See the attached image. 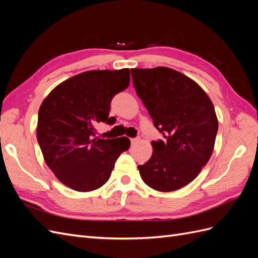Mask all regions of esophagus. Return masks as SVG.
Returning <instances> with one entry per match:
<instances>
[{
  "label": "esophagus",
  "mask_w": 258,
  "mask_h": 258,
  "mask_svg": "<svg viewBox=\"0 0 258 258\" xmlns=\"http://www.w3.org/2000/svg\"><path fill=\"white\" fill-rule=\"evenodd\" d=\"M140 140V138H134V139H130L131 141V144H136L138 141Z\"/></svg>",
  "instance_id": "34e87169"
}]
</instances>
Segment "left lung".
<instances>
[{
	"label": "left lung",
	"mask_w": 258,
	"mask_h": 258,
	"mask_svg": "<svg viewBox=\"0 0 258 258\" xmlns=\"http://www.w3.org/2000/svg\"><path fill=\"white\" fill-rule=\"evenodd\" d=\"M131 76L154 126L167 139L152 142V157L138 166L140 174L155 190H177L198 176L213 153L214 105L196 82L173 69H132Z\"/></svg>",
	"instance_id": "1"
}]
</instances>
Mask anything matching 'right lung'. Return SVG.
<instances>
[{"instance_id":"obj_1","label":"right lung","mask_w":258,"mask_h":258,"mask_svg":"<svg viewBox=\"0 0 258 258\" xmlns=\"http://www.w3.org/2000/svg\"><path fill=\"white\" fill-rule=\"evenodd\" d=\"M129 83V69L93 70L60 83L44 99L36 138L46 165L62 184L85 192L108 181L130 140L100 139L96 128L115 122L108 117L111 101Z\"/></svg>"}]
</instances>
